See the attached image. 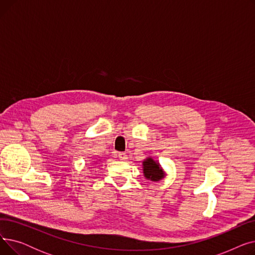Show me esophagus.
Listing matches in <instances>:
<instances>
[{
    "instance_id": "1",
    "label": "esophagus",
    "mask_w": 255,
    "mask_h": 255,
    "mask_svg": "<svg viewBox=\"0 0 255 255\" xmlns=\"http://www.w3.org/2000/svg\"><path fill=\"white\" fill-rule=\"evenodd\" d=\"M118 157L120 158V160H122V161H125V160H127L126 153H118Z\"/></svg>"
}]
</instances>
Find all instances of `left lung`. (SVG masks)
Instances as JSON below:
<instances>
[{"label":"left lung","instance_id":"left-lung-1","mask_svg":"<svg viewBox=\"0 0 255 255\" xmlns=\"http://www.w3.org/2000/svg\"><path fill=\"white\" fill-rule=\"evenodd\" d=\"M142 171L145 179L157 182L165 177V172L159 162L155 161L153 158H146L142 161Z\"/></svg>","mask_w":255,"mask_h":255}]
</instances>
